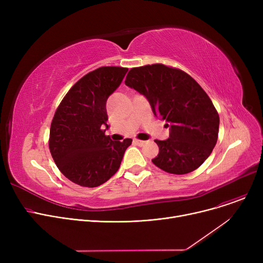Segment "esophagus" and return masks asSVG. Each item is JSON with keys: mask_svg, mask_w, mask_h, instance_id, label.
Instances as JSON below:
<instances>
[{"mask_svg": "<svg viewBox=\"0 0 263 263\" xmlns=\"http://www.w3.org/2000/svg\"><path fill=\"white\" fill-rule=\"evenodd\" d=\"M133 143L136 144L137 146H144V145L146 144L145 141H141V140H137V139H134V140H133Z\"/></svg>", "mask_w": 263, "mask_h": 263, "instance_id": "esophagus-1", "label": "esophagus"}]
</instances>
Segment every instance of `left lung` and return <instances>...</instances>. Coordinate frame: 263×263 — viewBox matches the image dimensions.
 I'll list each match as a JSON object with an SVG mask.
<instances>
[{
  "mask_svg": "<svg viewBox=\"0 0 263 263\" xmlns=\"http://www.w3.org/2000/svg\"><path fill=\"white\" fill-rule=\"evenodd\" d=\"M124 83L143 95L154 114L170 127L167 140L155 141L159 155L153 163L175 175L198 168L211 155L219 127L216 109L198 83L162 64L132 68Z\"/></svg>",
  "mask_w": 263,
  "mask_h": 263,
  "instance_id": "1",
  "label": "left lung"
}]
</instances>
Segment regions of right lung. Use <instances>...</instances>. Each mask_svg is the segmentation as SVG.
<instances>
[{
	"instance_id": "obj_1",
	"label": "right lung",
	"mask_w": 263,
	"mask_h": 263,
	"mask_svg": "<svg viewBox=\"0 0 263 263\" xmlns=\"http://www.w3.org/2000/svg\"><path fill=\"white\" fill-rule=\"evenodd\" d=\"M127 71L122 67H100L87 73L67 92L54 114L50 153L62 174L81 186L106 182L132 143L131 139L114 142L105 135L106 100Z\"/></svg>"
}]
</instances>
